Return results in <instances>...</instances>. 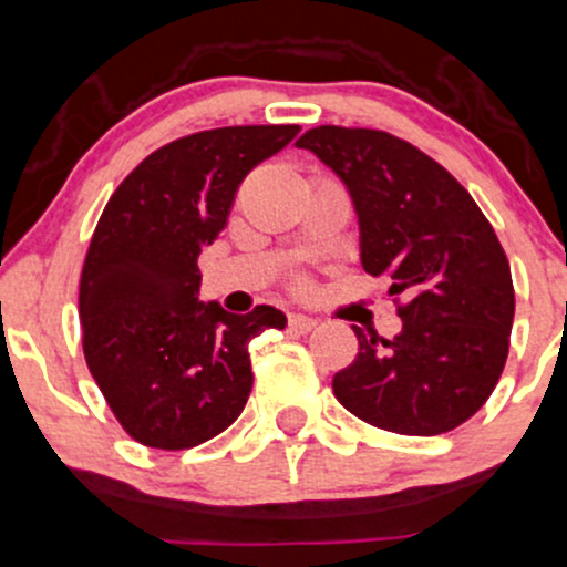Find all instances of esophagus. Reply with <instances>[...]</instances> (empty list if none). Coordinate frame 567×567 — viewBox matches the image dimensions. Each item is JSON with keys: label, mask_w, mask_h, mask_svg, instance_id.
<instances>
[{"label": "esophagus", "mask_w": 567, "mask_h": 567, "mask_svg": "<svg viewBox=\"0 0 567 567\" xmlns=\"http://www.w3.org/2000/svg\"><path fill=\"white\" fill-rule=\"evenodd\" d=\"M318 326V320L307 318V315H290L288 318V329L296 331V333H309Z\"/></svg>", "instance_id": "obj_1"}]
</instances>
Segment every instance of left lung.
<instances>
[{
  "label": "left lung",
  "mask_w": 567,
  "mask_h": 567,
  "mask_svg": "<svg viewBox=\"0 0 567 567\" xmlns=\"http://www.w3.org/2000/svg\"><path fill=\"white\" fill-rule=\"evenodd\" d=\"M299 148L348 184L361 225V264L391 279L402 331L359 337L333 396L393 434L451 432L497 385L514 326V279L497 234L473 195L413 143L367 127L320 124ZM405 301H401V296Z\"/></svg>",
  "instance_id": "8db88e82"
}]
</instances>
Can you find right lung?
I'll return each mask as SVG.
<instances>
[{"label":"right lung","mask_w":567,"mask_h":567,"mask_svg":"<svg viewBox=\"0 0 567 567\" xmlns=\"http://www.w3.org/2000/svg\"><path fill=\"white\" fill-rule=\"evenodd\" d=\"M299 130L244 124L165 143L100 214L81 271L83 355L141 445L184 451L225 432L252 391L249 339L288 323L274 307L200 303L198 255L228 223L244 176Z\"/></svg>","instance_id":"1"}]
</instances>
